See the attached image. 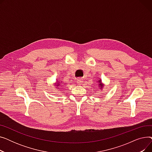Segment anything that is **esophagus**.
Masks as SVG:
<instances>
[{
	"label": "esophagus",
	"mask_w": 152,
	"mask_h": 152,
	"mask_svg": "<svg viewBox=\"0 0 152 152\" xmlns=\"http://www.w3.org/2000/svg\"><path fill=\"white\" fill-rule=\"evenodd\" d=\"M76 82H77V84H79V85H81V84H83V80L82 79H78Z\"/></svg>",
	"instance_id": "34e87169"
}]
</instances>
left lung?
Returning a JSON list of instances; mask_svg holds the SVG:
<instances>
[{
    "mask_svg": "<svg viewBox=\"0 0 152 152\" xmlns=\"http://www.w3.org/2000/svg\"><path fill=\"white\" fill-rule=\"evenodd\" d=\"M98 82L99 83V87H100V89H101V90H102V87H103V84L102 83V82H101V79H100V81H98Z\"/></svg>",
    "mask_w": 152,
    "mask_h": 152,
    "instance_id": "8db88e82",
    "label": "left lung"
}]
</instances>
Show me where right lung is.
I'll return each instance as SVG.
<instances>
[{
	"label": "right lung",
	"instance_id": "1",
	"mask_svg": "<svg viewBox=\"0 0 152 152\" xmlns=\"http://www.w3.org/2000/svg\"><path fill=\"white\" fill-rule=\"evenodd\" d=\"M58 82H57V85H56V86H59V85H60V83H58ZM60 86H61V85H60Z\"/></svg>",
	"mask_w": 152,
	"mask_h": 152
}]
</instances>
